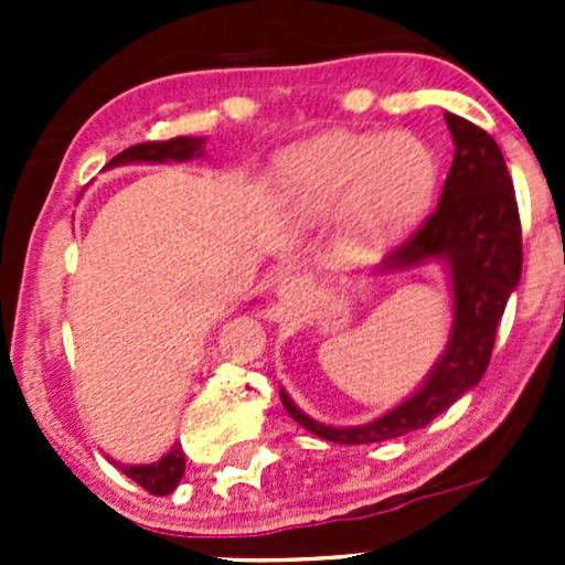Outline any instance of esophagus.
<instances>
[{"label":"esophagus","instance_id":"obj_1","mask_svg":"<svg viewBox=\"0 0 565 565\" xmlns=\"http://www.w3.org/2000/svg\"><path fill=\"white\" fill-rule=\"evenodd\" d=\"M276 295L284 309H300V306H306L315 298V284L303 276H284L278 281Z\"/></svg>","mask_w":565,"mask_h":565}]
</instances>
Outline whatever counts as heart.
Returning <instances> with one entry per match:
<instances>
[{"instance_id":"1","label":"heart","mask_w":565,"mask_h":565,"mask_svg":"<svg viewBox=\"0 0 565 565\" xmlns=\"http://www.w3.org/2000/svg\"><path fill=\"white\" fill-rule=\"evenodd\" d=\"M278 204L300 226L341 215L344 241L377 250L429 210L437 158L413 134L333 130L289 152L278 167Z\"/></svg>"}]
</instances>
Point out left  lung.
Here are the masks:
<instances>
[{
  "instance_id": "obj_1",
  "label": "left lung",
  "mask_w": 565,
  "mask_h": 565,
  "mask_svg": "<svg viewBox=\"0 0 565 565\" xmlns=\"http://www.w3.org/2000/svg\"><path fill=\"white\" fill-rule=\"evenodd\" d=\"M454 163L440 204L418 232L391 250L377 273H407L443 262L454 292L448 344L420 388L398 407L361 426H328L306 415L281 388L284 409L311 435L341 446H366L402 437L446 413L481 383L505 303L522 276V226L514 182L498 141L457 114H446Z\"/></svg>"
}]
</instances>
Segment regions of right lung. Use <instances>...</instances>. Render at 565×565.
<instances>
[{"instance_id":"add662e5","label":"right lung","mask_w":565,"mask_h":565,"mask_svg":"<svg viewBox=\"0 0 565 565\" xmlns=\"http://www.w3.org/2000/svg\"><path fill=\"white\" fill-rule=\"evenodd\" d=\"M204 156V139L202 136H177L169 141H145V145L128 147L125 152H119L117 158L108 161V167H122V163H167V161H193V158ZM114 467L125 472L130 481H136L139 487H145L150 494H169L174 492L177 483H180L182 472H185V454L182 448L172 446V451L163 454L161 459L152 461V465H122V461H114Z\"/></svg>"}]
</instances>
